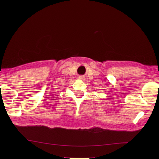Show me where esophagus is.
<instances>
[{"instance_id": "obj_1", "label": "esophagus", "mask_w": 159, "mask_h": 159, "mask_svg": "<svg viewBox=\"0 0 159 159\" xmlns=\"http://www.w3.org/2000/svg\"><path fill=\"white\" fill-rule=\"evenodd\" d=\"M83 78H80V79H81V80H83Z\"/></svg>"}]
</instances>
